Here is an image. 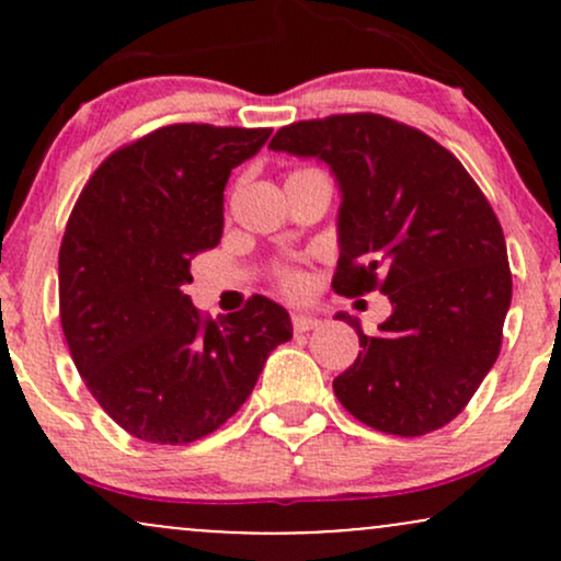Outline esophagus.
Masks as SVG:
<instances>
[{
    "instance_id": "34e87169",
    "label": "esophagus",
    "mask_w": 561,
    "mask_h": 561,
    "mask_svg": "<svg viewBox=\"0 0 561 561\" xmlns=\"http://www.w3.org/2000/svg\"><path fill=\"white\" fill-rule=\"evenodd\" d=\"M319 324H321V321L317 317H308V313H293V330L298 334L317 330Z\"/></svg>"
}]
</instances>
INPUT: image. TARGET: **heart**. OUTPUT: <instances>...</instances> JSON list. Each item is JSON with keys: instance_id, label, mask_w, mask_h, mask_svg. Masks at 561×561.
I'll return each mask as SVG.
<instances>
[{"instance_id": "obj_1", "label": "heart", "mask_w": 561, "mask_h": 561, "mask_svg": "<svg viewBox=\"0 0 561 561\" xmlns=\"http://www.w3.org/2000/svg\"><path fill=\"white\" fill-rule=\"evenodd\" d=\"M282 285H285L287 289H300V276L293 274V272L282 274Z\"/></svg>"}]
</instances>
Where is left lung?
Here are the masks:
<instances>
[{"label": "left lung", "instance_id": "8db88e82", "mask_svg": "<svg viewBox=\"0 0 561 561\" xmlns=\"http://www.w3.org/2000/svg\"><path fill=\"white\" fill-rule=\"evenodd\" d=\"M268 150L317 158L340 190L334 293L379 289L392 313L334 377L340 403L388 435L443 427L480 388L512 306L506 242L480 186L446 147L375 113L300 121Z\"/></svg>", "mask_w": 561, "mask_h": 561}]
</instances>
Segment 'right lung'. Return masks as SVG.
<instances>
[{"label": "right lung", "instance_id": "add662e5", "mask_svg": "<svg viewBox=\"0 0 561 561\" xmlns=\"http://www.w3.org/2000/svg\"><path fill=\"white\" fill-rule=\"evenodd\" d=\"M272 128L163 126L92 173L60 244V321L76 369L126 433L184 446L248 401L268 353L293 337L253 295L218 321L192 306L190 263L224 234L231 169Z\"/></svg>", "mask_w": 561, "mask_h": 561}]
</instances>
